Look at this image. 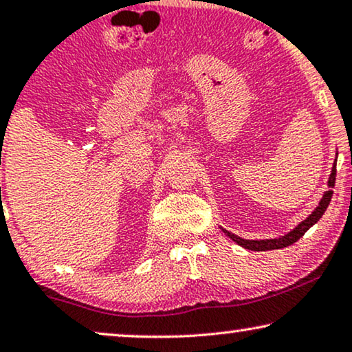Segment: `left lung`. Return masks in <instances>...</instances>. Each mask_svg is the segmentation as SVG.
<instances>
[{"label": "left lung", "instance_id": "8db88e82", "mask_svg": "<svg viewBox=\"0 0 352 352\" xmlns=\"http://www.w3.org/2000/svg\"><path fill=\"white\" fill-rule=\"evenodd\" d=\"M335 177H336V164H333L331 167V174L329 178V186L333 188L335 186ZM331 196H333V191L329 190L324 192L322 199H320L319 206L316 207L313 214H311L308 219L301 221V223L294 228L290 232H287L285 236H280L277 237V239H263V241H249V239H242V237L232 234V232L223 230V232L226 236H230L232 241L236 242V244H239L241 247H244V249H249V250H255V252H263V250H274V249H284V247H289L292 244H295L296 241L300 239L301 236L305 234L306 231L309 230L311 226L314 223H318V221L322 219V215L325 214L327 207H329L330 201H331Z\"/></svg>", "mask_w": 352, "mask_h": 352}]
</instances>
